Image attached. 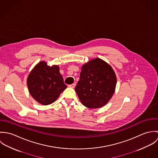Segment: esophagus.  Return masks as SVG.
<instances>
[{
	"label": "esophagus",
	"mask_w": 158,
	"mask_h": 158,
	"mask_svg": "<svg viewBox=\"0 0 158 158\" xmlns=\"http://www.w3.org/2000/svg\"><path fill=\"white\" fill-rule=\"evenodd\" d=\"M75 84H72V85H68V87H69V88H75Z\"/></svg>",
	"instance_id": "34e87169"
}]
</instances>
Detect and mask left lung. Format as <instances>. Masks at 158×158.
Returning a JSON list of instances; mask_svg holds the SVG:
<instances>
[{
	"mask_svg": "<svg viewBox=\"0 0 158 158\" xmlns=\"http://www.w3.org/2000/svg\"><path fill=\"white\" fill-rule=\"evenodd\" d=\"M117 78L110 65L96 58L81 68L75 91L86 107L94 109L105 106L111 98Z\"/></svg>",
	"mask_w": 158,
	"mask_h": 158,
	"instance_id": "1",
	"label": "left lung"
}]
</instances>
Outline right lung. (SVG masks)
I'll return each mask as SVG.
<instances>
[{
  "label": "right lung",
  "instance_id": "add662e5",
  "mask_svg": "<svg viewBox=\"0 0 158 158\" xmlns=\"http://www.w3.org/2000/svg\"><path fill=\"white\" fill-rule=\"evenodd\" d=\"M27 84L32 97L43 105L53 103L67 88L60 73L59 66H49L43 61L30 72Z\"/></svg>",
  "mask_w": 158,
  "mask_h": 158
}]
</instances>
